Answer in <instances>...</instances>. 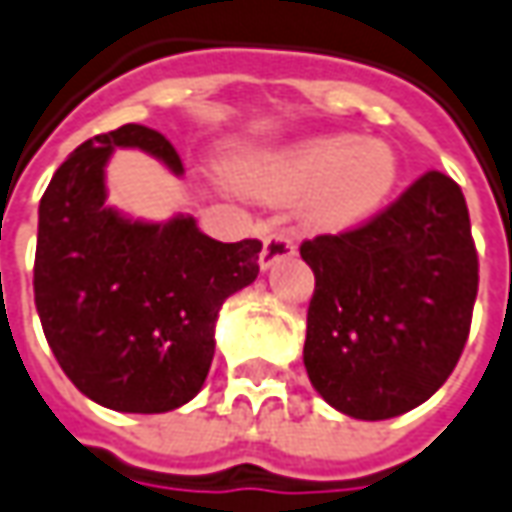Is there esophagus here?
I'll list each match as a JSON object with an SVG mask.
<instances>
[{
	"mask_svg": "<svg viewBox=\"0 0 512 512\" xmlns=\"http://www.w3.org/2000/svg\"><path fill=\"white\" fill-rule=\"evenodd\" d=\"M296 253V242L287 236L285 230H276V233H270L265 239V247H262V256H259V265L262 270L267 267H273L276 262H282L287 256H293Z\"/></svg>",
	"mask_w": 512,
	"mask_h": 512,
	"instance_id": "obj_1",
	"label": "esophagus"
}]
</instances>
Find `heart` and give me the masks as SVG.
Returning <instances> with one entry per match:
<instances>
[{
    "mask_svg": "<svg viewBox=\"0 0 512 512\" xmlns=\"http://www.w3.org/2000/svg\"><path fill=\"white\" fill-rule=\"evenodd\" d=\"M233 179L267 202H305L307 222L319 230H347L387 202L399 182V159L379 139L333 133L242 153Z\"/></svg>",
    "mask_w": 512,
    "mask_h": 512,
    "instance_id": "b5f03b06",
    "label": "heart"
}]
</instances>
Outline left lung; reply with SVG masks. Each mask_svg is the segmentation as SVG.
<instances>
[{"label": "left lung", "instance_id": "1", "mask_svg": "<svg viewBox=\"0 0 512 512\" xmlns=\"http://www.w3.org/2000/svg\"><path fill=\"white\" fill-rule=\"evenodd\" d=\"M299 253L316 276L305 367L319 396L364 422L427 402L462 356L479 293L462 187L427 170L364 225Z\"/></svg>", "mask_w": 512, "mask_h": 512}]
</instances>
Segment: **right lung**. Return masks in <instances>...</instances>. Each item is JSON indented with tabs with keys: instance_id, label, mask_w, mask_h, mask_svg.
<instances>
[{
	"instance_id": "right-lung-1",
	"label": "right lung",
	"mask_w": 512,
	"mask_h": 512,
	"mask_svg": "<svg viewBox=\"0 0 512 512\" xmlns=\"http://www.w3.org/2000/svg\"><path fill=\"white\" fill-rule=\"evenodd\" d=\"M113 148L185 170L145 125L82 142L39 202L33 299L56 362L88 399L119 413H168L202 390L219 307L259 276L262 242H216L190 216L125 219L105 205Z\"/></svg>"
}]
</instances>
